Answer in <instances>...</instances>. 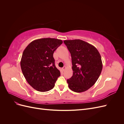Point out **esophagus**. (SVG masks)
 I'll return each instance as SVG.
<instances>
[{
  "mask_svg": "<svg viewBox=\"0 0 124 124\" xmlns=\"http://www.w3.org/2000/svg\"><path fill=\"white\" fill-rule=\"evenodd\" d=\"M66 69V66H64V67H63V68H62V70L63 71H64Z\"/></svg>",
  "mask_w": 124,
  "mask_h": 124,
  "instance_id": "34e87169",
  "label": "esophagus"
}]
</instances>
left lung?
I'll list each match as a JSON object with an SVG mask.
<instances>
[{"label": "left lung", "instance_id": "1", "mask_svg": "<svg viewBox=\"0 0 124 124\" xmlns=\"http://www.w3.org/2000/svg\"><path fill=\"white\" fill-rule=\"evenodd\" d=\"M72 59L73 75L67 80L69 88L81 93L91 88L102 69L100 54L93 45L80 39L64 40Z\"/></svg>", "mask_w": 124, "mask_h": 124}]
</instances>
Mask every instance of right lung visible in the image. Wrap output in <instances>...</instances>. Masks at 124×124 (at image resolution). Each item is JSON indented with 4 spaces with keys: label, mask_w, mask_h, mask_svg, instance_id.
<instances>
[{
    "label": "right lung",
    "mask_w": 124,
    "mask_h": 124,
    "mask_svg": "<svg viewBox=\"0 0 124 124\" xmlns=\"http://www.w3.org/2000/svg\"><path fill=\"white\" fill-rule=\"evenodd\" d=\"M62 43L55 38L33 40L25 48L22 54L21 67L25 79L32 88L44 92L53 88L61 76L55 65L53 53Z\"/></svg>",
    "instance_id": "right-lung-1"
}]
</instances>
